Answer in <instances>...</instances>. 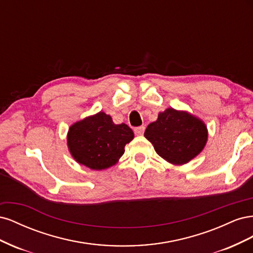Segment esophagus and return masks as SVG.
I'll list each match as a JSON object with an SVG mask.
<instances>
[{"label":"esophagus","mask_w":253,"mask_h":253,"mask_svg":"<svg viewBox=\"0 0 253 253\" xmlns=\"http://www.w3.org/2000/svg\"><path fill=\"white\" fill-rule=\"evenodd\" d=\"M144 126H137V127H135L134 128V133L136 134V135H142L143 134V132H144Z\"/></svg>","instance_id":"esophagus-1"}]
</instances>
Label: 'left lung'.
<instances>
[{
	"instance_id": "1",
	"label": "left lung",
	"mask_w": 253,
	"mask_h": 253,
	"mask_svg": "<svg viewBox=\"0 0 253 253\" xmlns=\"http://www.w3.org/2000/svg\"><path fill=\"white\" fill-rule=\"evenodd\" d=\"M144 137L160 157L172 165L182 166L204 150L208 128L202 119L189 112L169 108L148 126Z\"/></svg>"
}]
</instances>
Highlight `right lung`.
Returning <instances> with one entry per match:
<instances>
[{
  "instance_id": "obj_1",
  "label": "right lung",
  "mask_w": 253,
  "mask_h": 253,
  "mask_svg": "<svg viewBox=\"0 0 253 253\" xmlns=\"http://www.w3.org/2000/svg\"><path fill=\"white\" fill-rule=\"evenodd\" d=\"M133 138L126 124L115 125L110 115L99 112L70 126L67 147L78 164L99 171L116 165Z\"/></svg>"
}]
</instances>
